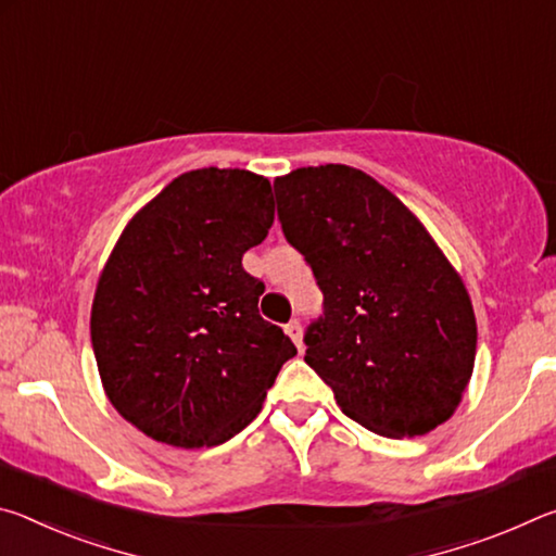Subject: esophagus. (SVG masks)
Returning <instances> with one entry per match:
<instances>
[{
	"label": "esophagus",
	"instance_id": "34e87169",
	"mask_svg": "<svg viewBox=\"0 0 556 556\" xmlns=\"http://www.w3.org/2000/svg\"><path fill=\"white\" fill-rule=\"evenodd\" d=\"M285 331H287V336L291 338V341H294V345L299 348H304V343H301V324L296 321V318H291V321L285 326Z\"/></svg>",
	"mask_w": 556,
	"mask_h": 556
}]
</instances>
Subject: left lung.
Masks as SVG:
<instances>
[{"label":"left lung","instance_id":"left-lung-1","mask_svg":"<svg viewBox=\"0 0 556 556\" xmlns=\"http://www.w3.org/2000/svg\"><path fill=\"white\" fill-rule=\"evenodd\" d=\"M275 193L285 238L324 291L304 333L308 368L375 434L444 425L473 372L478 331L464 281L425 225L343 164L296 168Z\"/></svg>","mask_w":556,"mask_h":556}]
</instances>
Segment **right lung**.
Here are the masks:
<instances>
[{
  "instance_id": "obj_1",
  "label": "right lung",
  "mask_w": 556,
  "mask_h": 556,
  "mask_svg": "<svg viewBox=\"0 0 556 556\" xmlns=\"http://www.w3.org/2000/svg\"><path fill=\"white\" fill-rule=\"evenodd\" d=\"M271 223L265 176L211 166L174 178L122 232L98 281L90 338L110 402L147 437L223 444L257 417L296 355L260 316L265 281L242 267Z\"/></svg>"
}]
</instances>
